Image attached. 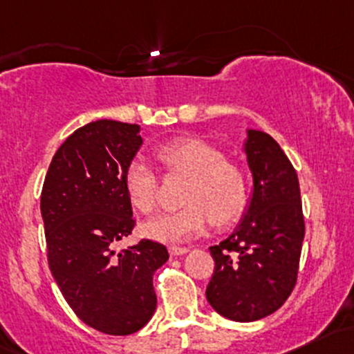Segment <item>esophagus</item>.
Masks as SVG:
<instances>
[{"label": "esophagus", "mask_w": 354, "mask_h": 354, "mask_svg": "<svg viewBox=\"0 0 354 354\" xmlns=\"http://www.w3.org/2000/svg\"><path fill=\"white\" fill-rule=\"evenodd\" d=\"M186 252H189L188 247H178V245H173L169 247V254L171 255H183Z\"/></svg>", "instance_id": "34e87169"}]
</instances>
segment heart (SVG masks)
I'll return each instance as SVG.
<instances>
[{
	"label": "heart",
	"instance_id": "b5f03b06",
	"mask_svg": "<svg viewBox=\"0 0 354 354\" xmlns=\"http://www.w3.org/2000/svg\"><path fill=\"white\" fill-rule=\"evenodd\" d=\"M158 159L173 176L188 180L185 208L147 221L145 232L161 242L176 243L207 230L209 220L227 225L240 215L247 201V174L234 161L203 139L178 138L158 147ZM124 188L139 212L153 213L159 201L156 171L136 158L124 171Z\"/></svg>",
	"mask_w": 354,
	"mask_h": 354
}]
</instances>
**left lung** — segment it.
Masks as SVG:
<instances>
[{"label":"left lung","mask_w":354,"mask_h":354,"mask_svg":"<svg viewBox=\"0 0 354 354\" xmlns=\"http://www.w3.org/2000/svg\"><path fill=\"white\" fill-rule=\"evenodd\" d=\"M245 153L254 195L239 228L209 247L215 269L207 287L209 306L236 322L262 319L287 301L306 230L297 173L281 146L250 129Z\"/></svg>","instance_id":"1"}]
</instances>
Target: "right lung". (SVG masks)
Wrapping results in <instances>:
<instances>
[{
	"instance_id": "obj_1",
	"label": "right lung",
	"mask_w": 354,
	"mask_h": 354,
	"mask_svg": "<svg viewBox=\"0 0 354 354\" xmlns=\"http://www.w3.org/2000/svg\"><path fill=\"white\" fill-rule=\"evenodd\" d=\"M139 131L109 119L79 127L58 147L41 189L58 289L80 321L111 336L147 324L158 302L153 275L169 259L162 243L147 239L115 250L136 227L124 171L142 145Z\"/></svg>"
}]
</instances>
